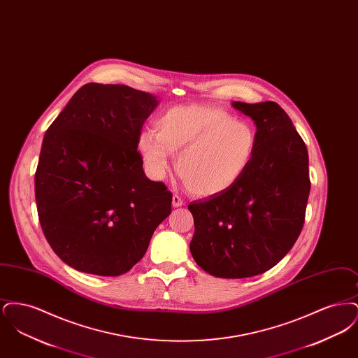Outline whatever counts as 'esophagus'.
I'll return each instance as SVG.
<instances>
[{
    "label": "esophagus",
    "instance_id": "obj_1",
    "mask_svg": "<svg viewBox=\"0 0 358 358\" xmlns=\"http://www.w3.org/2000/svg\"><path fill=\"white\" fill-rule=\"evenodd\" d=\"M182 205H184V200L178 194H174L173 196V206L178 208V206H182Z\"/></svg>",
    "mask_w": 358,
    "mask_h": 358
}]
</instances>
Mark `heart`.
<instances>
[{
    "label": "heart",
    "mask_w": 358,
    "mask_h": 358,
    "mask_svg": "<svg viewBox=\"0 0 358 358\" xmlns=\"http://www.w3.org/2000/svg\"><path fill=\"white\" fill-rule=\"evenodd\" d=\"M257 148L256 127L213 106H178L143 131L138 150L155 180L169 169L168 153L177 154L176 169L196 196H216L234 187L250 168Z\"/></svg>",
    "instance_id": "b5f03b06"
}]
</instances>
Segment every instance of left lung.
<instances>
[{"instance_id": "1", "label": "left lung", "mask_w": 358, "mask_h": 358, "mask_svg": "<svg viewBox=\"0 0 358 358\" xmlns=\"http://www.w3.org/2000/svg\"><path fill=\"white\" fill-rule=\"evenodd\" d=\"M232 106L255 122L254 161L234 187L187 208L196 263L213 276L240 279L268 271L292 248L311 184L306 145L278 103Z\"/></svg>"}]
</instances>
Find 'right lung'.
I'll use <instances>...</instances> for the list:
<instances>
[{"mask_svg": "<svg viewBox=\"0 0 358 358\" xmlns=\"http://www.w3.org/2000/svg\"><path fill=\"white\" fill-rule=\"evenodd\" d=\"M155 96L129 85L80 87L47 130L34 194L41 229L69 267L127 273L171 212L164 182L142 168L138 139Z\"/></svg>", "mask_w": 358, "mask_h": 358, "instance_id": "1", "label": "right lung"}]
</instances>
